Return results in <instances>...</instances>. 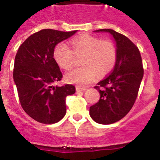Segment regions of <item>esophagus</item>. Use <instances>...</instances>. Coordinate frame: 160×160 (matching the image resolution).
Masks as SVG:
<instances>
[{
    "label": "esophagus",
    "mask_w": 160,
    "mask_h": 160,
    "mask_svg": "<svg viewBox=\"0 0 160 160\" xmlns=\"http://www.w3.org/2000/svg\"><path fill=\"white\" fill-rule=\"evenodd\" d=\"M86 88L83 87V88H81V87H79V86H76V91L77 92H84V91H86Z\"/></svg>",
    "instance_id": "obj_1"
}]
</instances>
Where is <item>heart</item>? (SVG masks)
I'll use <instances>...</instances> for the list:
<instances>
[{
	"mask_svg": "<svg viewBox=\"0 0 160 160\" xmlns=\"http://www.w3.org/2000/svg\"><path fill=\"white\" fill-rule=\"evenodd\" d=\"M73 50L66 43L58 44L53 52L57 63L63 69L74 65L75 55L84 56V67L75 68L65 74L68 83L86 86L92 83L98 76L108 73L116 62V48L113 42L102 41L89 35L77 36L71 41Z\"/></svg>",
	"mask_w": 160,
	"mask_h": 160,
	"instance_id": "obj_1",
	"label": "heart"
}]
</instances>
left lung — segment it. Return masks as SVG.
<instances>
[{
	"label": "left lung",
	"instance_id": "1",
	"mask_svg": "<svg viewBox=\"0 0 160 160\" xmlns=\"http://www.w3.org/2000/svg\"><path fill=\"white\" fill-rule=\"evenodd\" d=\"M96 32L109 33L116 44L114 68L95 86L100 99L90 107V115L95 122L109 125L123 119L134 105L143 77L142 57L136 45L125 35L109 29Z\"/></svg>",
	"mask_w": 160,
	"mask_h": 160
}]
</instances>
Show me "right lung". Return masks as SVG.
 I'll return each instance as SVG.
<instances>
[{
	"label": "right lung",
	"mask_w": 160,
	"mask_h": 160,
	"mask_svg": "<svg viewBox=\"0 0 160 160\" xmlns=\"http://www.w3.org/2000/svg\"><path fill=\"white\" fill-rule=\"evenodd\" d=\"M69 32L46 29L26 39L15 57L13 80L25 113L42 124H54L66 113L65 98L75 93L73 85L54 86L62 74L53 58L56 45L71 37Z\"/></svg>",
	"instance_id": "obj_1"
}]
</instances>
